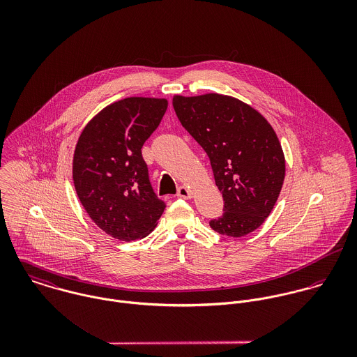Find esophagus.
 I'll return each mask as SVG.
<instances>
[{
  "mask_svg": "<svg viewBox=\"0 0 357 357\" xmlns=\"http://www.w3.org/2000/svg\"><path fill=\"white\" fill-rule=\"evenodd\" d=\"M177 197L178 198H183V199H190L191 197H192V194H191V191L187 188V187H180L178 190H177Z\"/></svg>",
  "mask_w": 357,
  "mask_h": 357,
  "instance_id": "obj_1",
  "label": "esophagus"
}]
</instances>
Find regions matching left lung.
<instances>
[{
    "mask_svg": "<svg viewBox=\"0 0 357 357\" xmlns=\"http://www.w3.org/2000/svg\"><path fill=\"white\" fill-rule=\"evenodd\" d=\"M173 108L207 153L224 199V214L210 227L232 238L253 232L271 214L286 174L273 128L252 105L227 95H176Z\"/></svg>",
    "mask_w": 357,
    "mask_h": 357,
    "instance_id": "obj_1",
    "label": "left lung"
}]
</instances>
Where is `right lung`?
<instances>
[{
	"label": "right lung",
	"mask_w": 357,
	"mask_h": 357,
	"mask_svg": "<svg viewBox=\"0 0 357 357\" xmlns=\"http://www.w3.org/2000/svg\"><path fill=\"white\" fill-rule=\"evenodd\" d=\"M166 108V99L118 100L98 112L77 142L73 181L78 199L92 221L114 239L146 238L165 210L150 184L142 147Z\"/></svg>",
	"instance_id": "1"
}]
</instances>
